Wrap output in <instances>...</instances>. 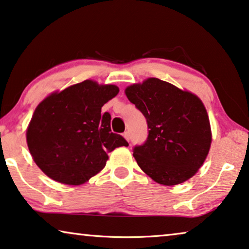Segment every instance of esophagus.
I'll return each mask as SVG.
<instances>
[{
    "label": "esophagus",
    "instance_id": "esophagus-1",
    "mask_svg": "<svg viewBox=\"0 0 249 249\" xmlns=\"http://www.w3.org/2000/svg\"><path fill=\"white\" fill-rule=\"evenodd\" d=\"M123 136L125 137V140L127 141V142H129V139H131V137H129V133L128 132H125L124 134H123Z\"/></svg>",
    "mask_w": 249,
    "mask_h": 249
}]
</instances>
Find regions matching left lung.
I'll use <instances>...</instances> for the list:
<instances>
[{"label":"left lung","mask_w":249,"mask_h":249,"mask_svg":"<svg viewBox=\"0 0 249 249\" xmlns=\"http://www.w3.org/2000/svg\"><path fill=\"white\" fill-rule=\"evenodd\" d=\"M125 94L147 122L145 143L133 150L140 168L163 185L194 177L211 144L209 117L198 96L158 78L128 86Z\"/></svg>","instance_id":"8db88e82"}]
</instances>
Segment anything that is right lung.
<instances>
[{"label": "right lung", "instance_id": "right-lung-1", "mask_svg": "<svg viewBox=\"0 0 249 249\" xmlns=\"http://www.w3.org/2000/svg\"><path fill=\"white\" fill-rule=\"evenodd\" d=\"M115 85L85 80L39 104L27 129L33 161L57 182L79 185L102 171L109 152L127 146L110 129V114L102 107L118 94Z\"/></svg>", "mask_w": 249, "mask_h": 249}]
</instances>
